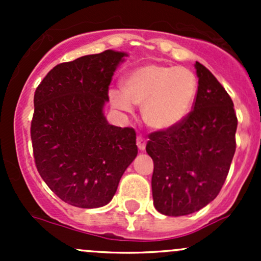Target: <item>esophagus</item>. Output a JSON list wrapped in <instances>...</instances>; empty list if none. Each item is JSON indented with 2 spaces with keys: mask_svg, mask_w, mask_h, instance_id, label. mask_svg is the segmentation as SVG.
<instances>
[{
  "mask_svg": "<svg viewBox=\"0 0 261 261\" xmlns=\"http://www.w3.org/2000/svg\"><path fill=\"white\" fill-rule=\"evenodd\" d=\"M136 145L140 150H145V146H146V140L143 138V136H138V139H136Z\"/></svg>",
  "mask_w": 261,
  "mask_h": 261,
  "instance_id": "34e87169",
  "label": "esophagus"
}]
</instances>
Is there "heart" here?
I'll use <instances>...</instances> for the list:
<instances>
[{
    "mask_svg": "<svg viewBox=\"0 0 261 261\" xmlns=\"http://www.w3.org/2000/svg\"><path fill=\"white\" fill-rule=\"evenodd\" d=\"M198 93V80L191 69L145 64L130 70L122 81V91L111 89L116 109L130 112L141 106L144 122L154 130H169L189 115Z\"/></svg>",
    "mask_w": 261,
    "mask_h": 261,
    "instance_id": "1",
    "label": "heart"
}]
</instances>
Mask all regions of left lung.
Masks as SVG:
<instances>
[{
	"instance_id": "8db88e82",
	"label": "left lung",
	"mask_w": 261,
	"mask_h": 261,
	"mask_svg": "<svg viewBox=\"0 0 261 261\" xmlns=\"http://www.w3.org/2000/svg\"><path fill=\"white\" fill-rule=\"evenodd\" d=\"M198 93L179 125L149 135L154 206L165 216L203 208L220 193L236 150L238 117L222 84L196 62Z\"/></svg>"
}]
</instances>
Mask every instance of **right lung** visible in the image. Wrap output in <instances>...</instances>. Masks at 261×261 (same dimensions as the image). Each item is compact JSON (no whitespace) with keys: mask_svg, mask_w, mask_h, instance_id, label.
Segmentation results:
<instances>
[{"mask_svg":"<svg viewBox=\"0 0 261 261\" xmlns=\"http://www.w3.org/2000/svg\"><path fill=\"white\" fill-rule=\"evenodd\" d=\"M123 57L105 50L60 63L34 94L30 133L36 168L49 188L72 206L109 203L138 155L135 130L110 125L103 115Z\"/></svg>","mask_w":261,"mask_h":261,"instance_id":"1","label":"right lung"}]
</instances>
